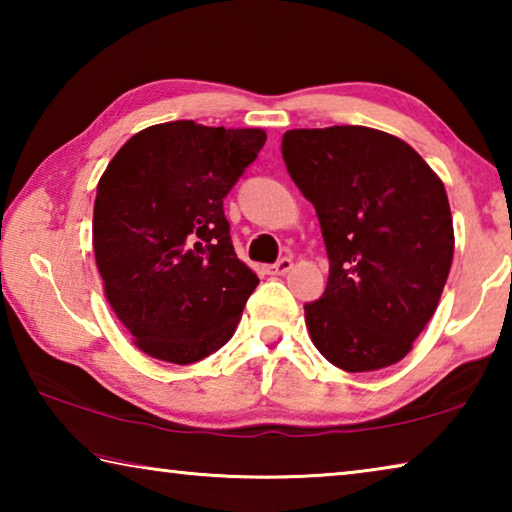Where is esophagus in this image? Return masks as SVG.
<instances>
[{
  "instance_id": "1",
  "label": "esophagus",
  "mask_w": 512,
  "mask_h": 512,
  "mask_svg": "<svg viewBox=\"0 0 512 512\" xmlns=\"http://www.w3.org/2000/svg\"><path fill=\"white\" fill-rule=\"evenodd\" d=\"M291 268H293V259L291 257H282V259H277L275 264L266 266V273L268 275H284V273H289Z\"/></svg>"
}]
</instances>
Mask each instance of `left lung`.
Wrapping results in <instances>:
<instances>
[{
  "label": "left lung",
  "mask_w": 512,
  "mask_h": 512,
  "mask_svg": "<svg viewBox=\"0 0 512 512\" xmlns=\"http://www.w3.org/2000/svg\"><path fill=\"white\" fill-rule=\"evenodd\" d=\"M282 158L329 259L325 293L305 305L311 341L345 372L402 361L452 268L443 180L400 137L366 126L287 131Z\"/></svg>",
  "instance_id": "obj_1"
}]
</instances>
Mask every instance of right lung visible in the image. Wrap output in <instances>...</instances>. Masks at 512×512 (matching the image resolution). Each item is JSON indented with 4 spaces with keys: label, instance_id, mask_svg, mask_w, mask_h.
I'll return each mask as SVG.
<instances>
[{
    "label": "right lung",
    "instance_id": "add662e5",
    "mask_svg": "<svg viewBox=\"0 0 512 512\" xmlns=\"http://www.w3.org/2000/svg\"><path fill=\"white\" fill-rule=\"evenodd\" d=\"M262 128L169 121L133 135L97 187L92 241L110 307L153 359L210 357L259 277L230 239L223 198L262 151Z\"/></svg>",
    "mask_w": 512,
    "mask_h": 512
}]
</instances>
